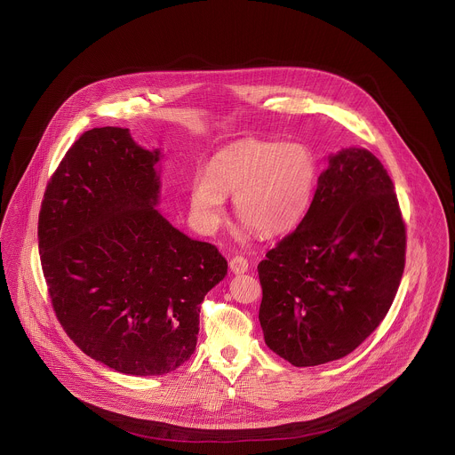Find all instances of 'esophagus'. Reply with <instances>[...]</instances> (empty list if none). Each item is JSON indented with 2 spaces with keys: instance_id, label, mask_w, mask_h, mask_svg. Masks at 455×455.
I'll return each instance as SVG.
<instances>
[{
  "instance_id": "obj_1",
  "label": "esophagus",
  "mask_w": 455,
  "mask_h": 455,
  "mask_svg": "<svg viewBox=\"0 0 455 455\" xmlns=\"http://www.w3.org/2000/svg\"><path fill=\"white\" fill-rule=\"evenodd\" d=\"M228 266H230V271L234 274H243L248 271V260L244 257H241V255L232 257Z\"/></svg>"
}]
</instances>
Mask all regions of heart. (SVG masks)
<instances>
[{
  "label": "heart",
  "mask_w": 455,
  "mask_h": 455,
  "mask_svg": "<svg viewBox=\"0 0 455 455\" xmlns=\"http://www.w3.org/2000/svg\"><path fill=\"white\" fill-rule=\"evenodd\" d=\"M316 180V158L306 146L239 140L221 149L207 172L195 174L189 207L198 227L214 232L225 216V196H234L244 225L274 235L300 221Z\"/></svg>",
  "instance_id": "1"
}]
</instances>
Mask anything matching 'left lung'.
Returning a JSON list of instances; mask_svg holds the SVG:
<instances>
[{
    "label": "left lung",
    "mask_w": 455,
    "mask_h": 455,
    "mask_svg": "<svg viewBox=\"0 0 455 455\" xmlns=\"http://www.w3.org/2000/svg\"><path fill=\"white\" fill-rule=\"evenodd\" d=\"M406 262L394 182L367 149L329 158L299 227L259 264L266 345L297 367L352 354L388 313Z\"/></svg>",
    "instance_id": "8db88e82"
}]
</instances>
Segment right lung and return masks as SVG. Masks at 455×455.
Returning a JSON list of instances; mask_svg holds the SVG:
<instances>
[{
  "label": "right lung",
  "instance_id": "right-lung-1",
  "mask_svg": "<svg viewBox=\"0 0 455 455\" xmlns=\"http://www.w3.org/2000/svg\"><path fill=\"white\" fill-rule=\"evenodd\" d=\"M158 160L128 128L88 130L51 176L38 214L61 327L94 361L135 376L167 374L191 357L200 304L227 274L216 246L156 211Z\"/></svg>",
  "mask_w": 455,
  "mask_h": 455
}]
</instances>
